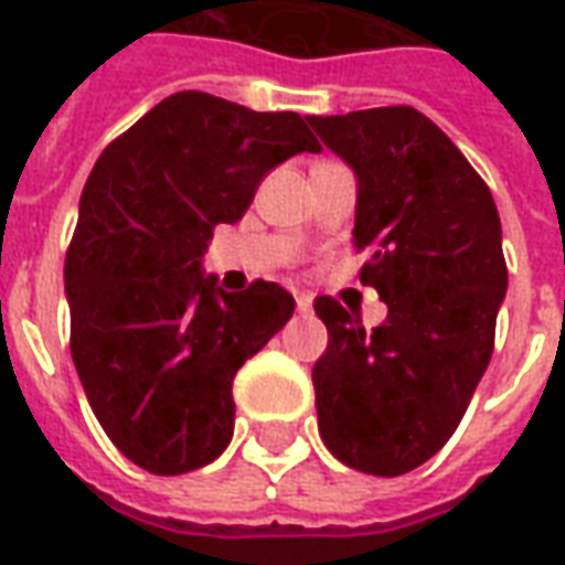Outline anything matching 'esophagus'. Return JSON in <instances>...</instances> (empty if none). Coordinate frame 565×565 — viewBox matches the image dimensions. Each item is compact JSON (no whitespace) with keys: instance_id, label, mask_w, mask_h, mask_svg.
Masks as SVG:
<instances>
[{"instance_id":"34e87169","label":"esophagus","mask_w":565,"mask_h":565,"mask_svg":"<svg viewBox=\"0 0 565 565\" xmlns=\"http://www.w3.org/2000/svg\"><path fill=\"white\" fill-rule=\"evenodd\" d=\"M296 308H299V315H308V311H311V296L296 294Z\"/></svg>"}]
</instances>
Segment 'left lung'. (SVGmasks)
<instances>
[{
  "mask_svg": "<svg viewBox=\"0 0 565 565\" xmlns=\"http://www.w3.org/2000/svg\"><path fill=\"white\" fill-rule=\"evenodd\" d=\"M356 172L360 281L387 302L372 332L332 296L315 363L323 445L356 472L405 475L454 436L484 375L509 269L484 178L412 105L308 117Z\"/></svg>",
  "mask_w": 565,
  "mask_h": 565,
  "instance_id": "obj_1",
  "label": "left lung"
}]
</instances>
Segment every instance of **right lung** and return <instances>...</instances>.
I'll list each match as a JSON object with an SVG mask.
<instances>
[{
	"instance_id": "obj_1",
	"label": "right lung",
	"mask_w": 565,
	"mask_h": 565,
	"mask_svg": "<svg viewBox=\"0 0 565 565\" xmlns=\"http://www.w3.org/2000/svg\"><path fill=\"white\" fill-rule=\"evenodd\" d=\"M302 150L320 141L296 111L184 90L93 166L66 250L68 344L105 436L148 472L221 457L235 372L294 315L275 281L223 294L202 254L217 223L242 221L266 172Z\"/></svg>"
}]
</instances>
